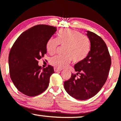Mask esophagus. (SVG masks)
I'll return each instance as SVG.
<instances>
[{"label": "esophagus", "instance_id": "34e87169", "mask_svg": "<svg viewBox=\"0 0 121 121\" xmlns=\"http://www.w3.org/2000/svg\"><path fill=\"white\" fill-rule=\"evenodd\" d=\"M62 70L61 69H58V68H56V67H55L54 68V71L55 72H58V71H61Z\"/></svg>", "mask_w": 121, "mask_h": 121}]
</instances>
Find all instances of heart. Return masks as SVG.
I'll return each instance as SVG.
<instances>
[{
  "mask_svg": "<svg viewBox=\"0 0 121 121\" xmlns=\"http://www.w3.org/2000/svg\"><path fill=\"white\" fill-rule=\"evenodd\" d=\"M63 46L64 55H57L51 58L50 63L58 69L67 67L70 62L78 63L85 60L91 50L89 38L76 30L66 29L58 33L57 38H50L46 43L48 54L56 52L59 45Z\"/></svg>",
  "mask_w": 121,
  "mask_h": 121,
  "instance_id": "heart-1",
  "label": "heart"
}]
</instances>
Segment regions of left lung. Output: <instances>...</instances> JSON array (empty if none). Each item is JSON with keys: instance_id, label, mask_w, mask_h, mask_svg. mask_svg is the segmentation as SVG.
Masks as SVG:
<instances>
[{"instance_id": "left-lung-1", "label": "left lung", "mask_w": 121, "mask_h": 121, "mask_svg": "<svg viewBox=\"0 0 121 121\" xmlns=\"http://www.w3.org/2000/svg\"><path fill=\"white\" fill-rule=\"evenodd\" d=\"M91 50L85 60L75 65L76 73L64 82V87L72 97L86 100L96 95L105 83L108 76L111 58L106 43L93 32L87 31Z\"/></svg>"}]
</instances>
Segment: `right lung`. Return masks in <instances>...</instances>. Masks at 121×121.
<instances>
[{
	"label": "right lung",
	"instance_id": "right-lung-1",
	"mask_svg": "<svg viewBox=\"0 0 121 121\" xmlns=\"http://www.w3.org/2000/svg\"><path fill=\"white\" fill-rule=\"evenodd\" d=\"M56 27L38 25L26 30L12 46L9 55V73L14 85L20 92L33 97L47 89L54 67L48 65L42 70L38 61L46 54L48 40Z\"/></svg>",
	"mask_w": 121,
	"mask_h": 121
}]
</instances>
